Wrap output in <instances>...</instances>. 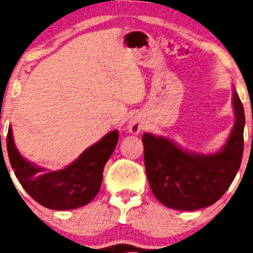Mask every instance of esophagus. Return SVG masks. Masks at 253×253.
I'll use <instances>...</instances> for the list:
<instances>
[{
	"mask_svg": "<svg viewBox=\"0 0 253 253\" xmlns=\"http://www.w3.org/2000/svg\"><path fill=\"white\" fill-rule=\"evenodd\" d=\"M143 128H144V124H143L142 120H140L139 118H137V116H133V118L129 120L128 129L130 133L138 134L143 130Z\"/></svg>",
	"mask_w": 253,
	"mask_h": 253,
	"instance_id": "esophagus-1",
	"label": "esophagus"
}]
</instances>
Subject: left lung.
<instances>
[{
  "label": "left lung",
  "instance_id": "8db88e82",
  "mask_svg": "<svg viewBox=\"0 0 253 253\" xmlns=\"http://www.w3.org/2000/svg\"><path fill=\"white\" fill-rule=\"evenodd\" d=\"M236 123L227 144L210 156L187 153L169 140L146 133L144 166L152 193L165 207L198 210L213 205L231 186L243 154L245 110L233 93Z\"/></svg>",
  "mask_w": 253,
  "mask_h": 253
}]
</instances>
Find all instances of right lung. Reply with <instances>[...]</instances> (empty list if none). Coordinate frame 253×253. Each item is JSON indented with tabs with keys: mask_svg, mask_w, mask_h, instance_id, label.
<instances>
[{
	"mask_svg": "<svg viewBox=\"0 0 253 253\" xmlns=\"http://www.w3.org/2000/svg\"><path fill=\"white\" fill-rule=\"evenodd\" d=\"M118 140V131H111L84 151L72 165L53 172L34 166L20 156L13 144L11 128L8 129L6 144L11 167L26 193L35 202L49 209L71 210L84 207L97 195L101 187L104 167Z\"/></svg>",
	"mask_w": 253,
	"mask_h": 253,
	"instance_id": "obj_1",
	"label": "right lung"
}]
</instances>
